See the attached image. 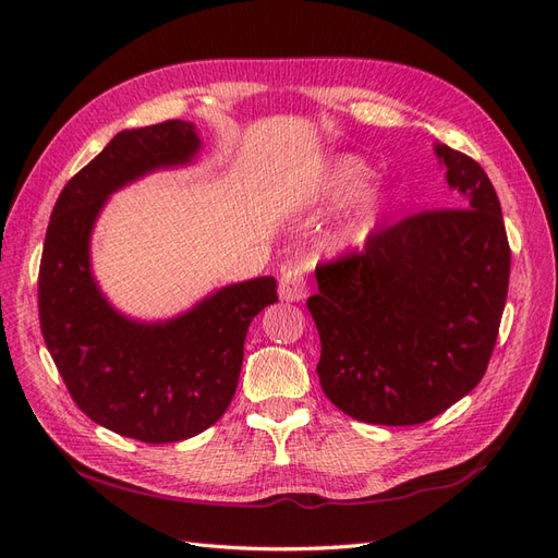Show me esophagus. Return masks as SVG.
<instances>
[{
	"instance_id": "esophagus-1",
	"label": "esophagus",
	"mask_w": 558,
	"mask_h": 558,
	"mask_svg": "<svg viewBox=\"0 0 558 558\" xmlns=\"http://www.w3.org/2000/svg\"><path fill=\"white\" fill-rule=\"evenodd\" d=\"M278 294L282 301H289V303H299L307 296V280H305V269L301 264L282 266Z\"/></svg>"
}]
</instances>
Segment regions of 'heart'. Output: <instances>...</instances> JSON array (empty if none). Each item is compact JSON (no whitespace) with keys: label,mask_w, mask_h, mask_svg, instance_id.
Returning <instances> with one entry per match:
<instances>
[{"label":"heart","mask_w":558,"mask_h":558,"mask_svg":"<svg viewBox=\"0 0 558 558\" xmlns=\"http://www.w3.org/2000/svg\"><path fill=\"white\" fill-rule=\"evenodd\" d=\"M372 171L357 157H339L332 161L328 171L324 184V201L328 205H342L351 201L362 187L367 186ZM387 209H390V196H387V191L378 186L366 189L353 201V205L344 214V219L335 228L330 246L344 253L367 246L372 236L378 232Z\"/></svg>","instance_id":"1"}]
</instances>
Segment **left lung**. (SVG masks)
Returning <instances> with one entry per match:
<instances>
[{
  "mask_svg": "<svg viewBox=\"0 0 558 558\" xmlns=\"http://www.w3.org/2000/svg\"><path fill=\"white\" fill-rule=\"evenodd\" d=\"M456 209L380 230L362 253L317 266L307 310L324 395L353 420L413 426L470 395L488 369L511 248L486 171L435 143Z\"/></svg>",
  "mask_w": 558,
  "mask_h": 558,
  "instance_id": "left-lung-1",
  "label": "left lung"
}]
</instances>
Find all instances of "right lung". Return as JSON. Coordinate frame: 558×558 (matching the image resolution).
<instances>
[{
  "instance_id": "add662e5",
  "label": "right lung",
  "mask_w": 558,
  "mask_h": 558,
  "mask_svg": "<svg viewBox=\"0 0 558 558\" xmlns=\"http://www.w3.org/2000/svg\"><path fill=\"white\" fill-rule=\"evenodd\" d=\"M203 148L186 120L125 130L72 178L47 226L38 314L70 397L95 424L150 445L203 433L228 410L253 317L278 301L276 278L216 289L166 322L118 312L93 276L90 234L111 193L193 163Z\"/></svg>"
}]
</instances>
